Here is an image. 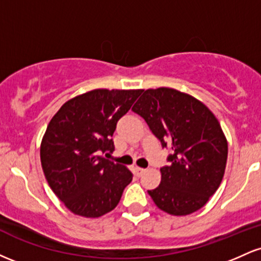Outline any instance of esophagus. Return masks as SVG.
<instances>
[{
    "label": "esophagus",
    "mask_w": 261,
    "mask_h": 261,
    "mask_svg": "<svg viewBox=\"0 0 261 261\" xmlns=\"http://www.w3.org/2000/svg\"><path fill=\"white\" fill-rule=\"evenodd\" d=\"M145 172H146V169L139 168V167H137V168L135 169V173H136L137 176H142V174H143V173H145Z\"/></svg>",
    "instance_id": "1"
}]
</instances>
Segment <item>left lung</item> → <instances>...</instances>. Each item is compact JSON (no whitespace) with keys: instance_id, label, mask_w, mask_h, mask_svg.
I'll list each match as a JSON object with an SVG mask.
<instances>
[{"instance_id":"left-lung-1","label":"left lung","mask_w":261,"mask_h":261,"mask_svg":"<svg viewBox=\"0 0 261 261\" xmlns=\"http://www.w3.org/2000/svg\"><path fill=\"white\" fill-rule=\"evenodd\" d=\"M142 92L133 110L170 151L161 184L148 194L167 214H193L222 181L228 154L222 128L211 110L187 93L166 87Z\"/></svg>"}]
</instances>
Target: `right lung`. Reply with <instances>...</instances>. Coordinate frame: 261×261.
I'll list each match as a JSON object with an SVG mask.
<instances>
[{"instance_id":"add662e5","label":"right lung","mask_w":261,"mask_h":261,"mask_svg":"<svg viewBox=\"0 0 261 261\" xmlns=\"http://www.w3.org/2000/svg\"><path fill=\"white\" fill-rule=\"evenodd\" d=\"M142 89H94L60 108L41 141L45 178L74 215L100 217L116 207L133 173L104 158L113 152V134ZM108 154V153H107Z\"/></svg>"}]
</instances>
